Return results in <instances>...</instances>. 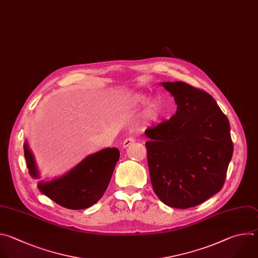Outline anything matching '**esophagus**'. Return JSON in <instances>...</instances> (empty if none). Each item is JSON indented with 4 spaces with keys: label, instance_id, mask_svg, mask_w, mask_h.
<instances>
[{
    "label": "esophagus",
    "instance_id": "1",
    "mask_svg": "<svg viewBox=\"0 0 258 258\" xmlns=\"http://www.w3.org/2000/svg\"><path fill=\"white\" fill-rule=\"evenodd\" d=\"M134 142H135V139H134L133 137H128V138H126V139L124 140V142H123V147L126 148V147H128L130 144H132V143H134Z\"/></svg>",
    "mask_w": 258,
    "mask_h": 258
}]
</instances>
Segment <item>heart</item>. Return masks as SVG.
Here are the masks:
<instances>
[{
	"instance_id": "heart-1",
	"label": "heart",
	"mask_w": 258,
	"mask_h": 258,
	"mask_svg": "<svg viewBox=\"0 0 258 258\" xmlns=\"http://www.w3.org/2000/svg\"><path fill=\"white\" fill-rule=\"evenodd\" d=\"M146 102V97L141 95V94H137L134 95L132 97H130L127 101V107L128 108H138L143 106ZM147 116L151 119H156L158 116V109L156 106H151V108L148 110L147 112Z\"/></svg>"
}]
</instances>
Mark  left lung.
<instances>
[{"mask_svg": "<svg viewBox=\"0 0 258 258\" xmlns=\"http://www.w3.org/2000/svg\"><path fill=\"white\" fill-rule=\"evenodd\" d=\"M176 114L145 130L150 181L162 202L189 209L221 191L233 156L230 123L215 98L185 82L161 83Z\"/></svg>", "mask_w": 258, "mask_h": 258, "instance_id": "left-lung-1", "label": "left lung"}]
</instances>
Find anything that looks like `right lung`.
Segmentation results:
<instances>
[{
    "label": "right lung",
    "instance_id": "1",
    "mask_svg": "<svg viewBox=\"0 0 258 258\" xmlns=\"http://www.w3.org/2000/svg\"><path fill=\"white\" fill-rule=\"evenodd\" d=\"M24 157L30 176L38 178L34 157L27 142L24 143ZM119 158L120 151L116 147L99 150L86 157L64 176L38 183V189L63 208L75 211L87 209L105 194Z\"/></svg>",
    "mask_w": 258,
    "mask_h": 258
}]
</instances>
